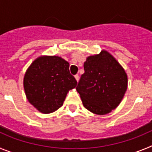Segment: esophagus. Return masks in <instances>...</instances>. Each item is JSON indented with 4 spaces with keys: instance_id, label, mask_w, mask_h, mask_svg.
Returning a JSON list of instances; mask_svg holds the SVG:
<instances>
[{
    "instance_id": "1",
    "label": "esophagus",
    "mask_w": 152,
    "mask_h": 152,
    "mask_svg": "<svg viewBox=\"0 0 152 152\" xmlns=\"http://www.w3.org/2000/svg\"><path fill=\"white\" fill-rule=\"evenodd\" d=\"M75 79H76V80H77V81H78V80H79V75H75Z\"/></svg>"
}]
</instances>
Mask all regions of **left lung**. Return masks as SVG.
Returning <instances> with one entry per match:
<instances>
[{"mask_svg": "<svg viewBox=\"0 0 152 152\" xmlns=\"http://www.w3.org/2000/svg\"><path fill=\"white\" fill-rule=\"evenodd\" d=\"M77 90L88 110L104 115L116 109L127 89V75L115 58L106 51L89 56L84 64Z\"/></svg>", "mask_w": 152, "mask_h": 152, "instance_id": "8db88e82", "label": "left lung"}]
</instances>
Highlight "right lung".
<instances>
[{"mask_svg":"<svg viewBox=\"0 0 152 152\" xmlns=\"http://www.w3.org/2000/svg\"><path fill=\"white\" fill-rule=\"evenodd\" d=\"M23 85L28 100L39 111L50 113L63 105L77 80L70 74L69 63L58 56L35 60L26 71Z\"/></svg>","mask_w":152,"mask_h":152,"instance_id":"obj_1","label":"right lung"}]
</instances>
